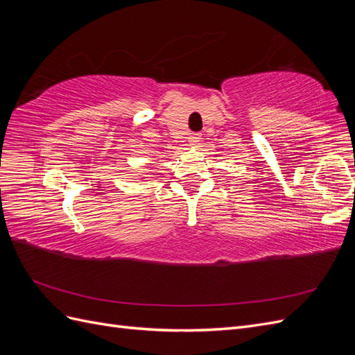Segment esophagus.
Instances as JSON below:
<instances>
[{"label":"esophagus","instance_id":"esophagus-1","mask_svg":"<svg viewBox=\"0 0 355 355\" xmlns=\"http://www.w3.org/2000/svg\"><path fill=\"white\" fill-rule=\"evenodd\" d=\"M200 139H201V135H200V133H191V135L188 136V141H189L191 144L200 142Z\"/></svg>","mask_w":355,"mask_h":355}]
</instances>
